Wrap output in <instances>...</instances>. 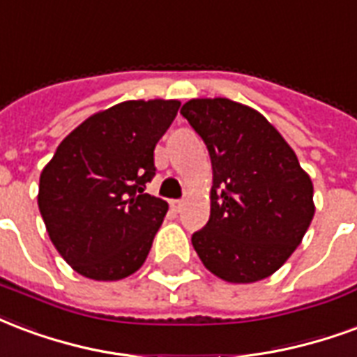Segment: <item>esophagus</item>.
<instances>
[{
	"instance_id": "1",
	"label": "esophagus",
	"mask_w": 357,
	"mask_h": 357,
	"mask_svg": "<svg viewBox=\"0 0 357 357\" xmlns=\"http://www.w3.org/2000/svg\"><path fill=\"white\" fill-rule=\"evenodd\" d=\"M182 207H184V202H182V199H173V202H171V209L176 211V213H178Z\"/></svg>"
}]
</instances>
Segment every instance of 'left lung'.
<instances>
[{
  "mask_svg": "<svg viewBox=\"0 0 357 357\" xmlns=\"http://www.w3.org/2000/svg\"><path fill=\"white\" fill-rule=\"evenodd\" d=\"M181 114L213 165L211 215L192 234L205 268L230 283L272 275L314 218V186L274 125L228 98H192Z\"/></svg>",
  "mask_w": 357,
  "mask_h": 357,
  "instance_id": "obj_1",
  "label": "left lung"
}]
</instances>
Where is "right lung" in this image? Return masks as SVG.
<instances>
[{
  "instance_id": "1",
  "label": "right lung",
  "mask_w": 357,
  "mask_h": 357,
  "mask_svg": "<svg viewBox=\"0 0 357 357\" xmlns=\"http://www.w3.org/2000/svg\"><path fill=\"white\" fill-rule=\"evenodd\" d=\"M178 100H127L98 112L62 140L40 176L49 238L77 274L116 282L146 261L169 205L144 192L153 148Z\"/></svg>"
}]
</instances>
